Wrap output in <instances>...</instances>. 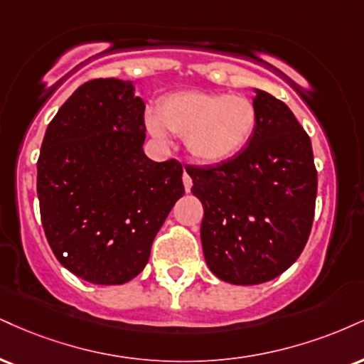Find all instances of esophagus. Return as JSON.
Returning a JSON list of instances; mask_svg holds the SVG:
<instances>
[{
    "label": "esophagus",
    "mask_w": 364,
    "mask_h": 364,
    "mask_svg": "<svg viewBox=\"0 0 364 364\" xmlns=\"http://www.w3.org/2000/svg\"><path fill=\"white\" fill-rule=\"evenodd\" d=\"M183 185H185V190H186V193H190V190H191V185H193V181H191V178H190V174L186 173H183Z\"/></svg>",
    "instance_id": "1"
}]
</instances>
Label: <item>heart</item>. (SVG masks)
<instances>
[{
	"mask_svg": "<svg viewBox=\"0 0 364 364\" xmlns=\"http://www.w3.org/2000/svg\"><path fill=\"white\" fill-rule=\"evenodd\" d=\"M149 132L168 144L169 132L185 137L188 154L201 164H220L246 149L257 127V110L242 95L181 91L166 96Z\"/></svg>",
	"mask_w": 364,
	"mask_h": 364,
	"instance_id": "obj_1",
	"label": "heart"
}]
</instances>
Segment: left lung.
I'll list each match as a JSON object with an SVG mask.
<instances>
[{"instance_id":"obj_1","label":"left lung","mask_w":364,"mask_h":364,"mask_svg":"<svg viewBox=\"0 0 364 364\" xmlns=\"http://www.w3.org/2000/svg\"><path fill=\"white\" fill-rule=\"evenodd\" d=\"M257 127L225 163L188 166L203 205L201 246L210 271L232 284H259L299 259L312 229L317 171L312 142L283 102L254 90Z\"/></svg>"}]
</instances>
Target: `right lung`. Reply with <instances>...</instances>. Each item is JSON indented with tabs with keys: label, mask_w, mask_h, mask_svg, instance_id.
Returning a JSON list of instances; mask_svg holds the SVG:
<instances>
[{
	"label": "right lung",
	"mask_w": 364,
	"mask_h": 364,
	"mask_svg": "<svg viewBox=\"0 0 364 364\" xmlns=\"http://www.w3.org/2000/svg\"><path fill=\"white\" fill-rule=\"evenodd\" d=\"M144 110L132 81L93 80L46 130L37 163L42 225L57 261L85 282L124 284L137 277L185 195L183 166L144 152Z\"/></svg>",
	"instance_id": "right-lung-1"
}]
</instances>
